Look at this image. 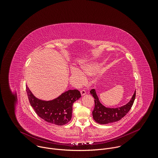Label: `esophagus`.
Instances as JSON below:
<instances>
[{
	"mask_svg": "<svg viewBox=\"0 0 158 158\" xmlns=\"http://www.w3.org/2000/svg\"><path fill=\"white\" fill-rule=\"evenodd\" d=\"M81 96H84L86 94V92H85V90H81Z\"/></svg>",
	"mask_w": 158,
	"mask_h": 158,
	"instance_id": "obj_1",
	"label": "esophagus"
}]
</instances>
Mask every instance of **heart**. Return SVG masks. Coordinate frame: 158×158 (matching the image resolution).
Masks as SVG:
<instances>
[{
    "instance_id": "obj_1",
    "label": "heart",
    "mask_w": 158,
    "mask_h": 158,
    "mask_svg": "<svg viewBox=\"0 0 158 158\" xmlns=\"http://www.w3.org/2000/svg\"><path fill=\"white\" fill-rule=\"evenodd\" d=\"M82 71L74 67L72 69V74L77 81H81L84 79V76L94 74L98 68V65L95 64H86L82 65Z\"/></svg>"
}]
</instances>
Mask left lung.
Segmentation results:
<instances>
[{
    "mask_svg": "<svg viewBox=\"0 0 158 158\" xmlns=\"http://www.w3.org/2000/svg\"><path fill=\"white\" fill-rule=\"evenodd\" d=\"M90 94L94 98L95 106L93 111V119L100 124H106L121 120L129 111L136 98L135 91L132 98L126 104L117 108H110L105 107L100 102L95 89H91Z\"/></svg>",
    "mask_w": 158,
    "mask_h": 158,
    "instance_id": "8db88e82",
    "label": "left lung"
}]
</instances>
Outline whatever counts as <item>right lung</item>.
<instances>
[{
  "label": "right lung",
  "mask_w": 158,
  "mask_h": 158,
  "mask_svg": "<svg viewBox=\"0 0 158 158\" xmlns=\"http://www.w3.org/2000/svg\"><path fill=\"white\" fill-rule=\"evenodd\" d=\"M26 91L31 106L36 114L45 121L57 126H63L72 118L73 103L81 97L77 89L68 90L51 101H43L35 98L26 86Z\"/></svg>",
  "instance_id": "obj_1"
}]
</instances>
